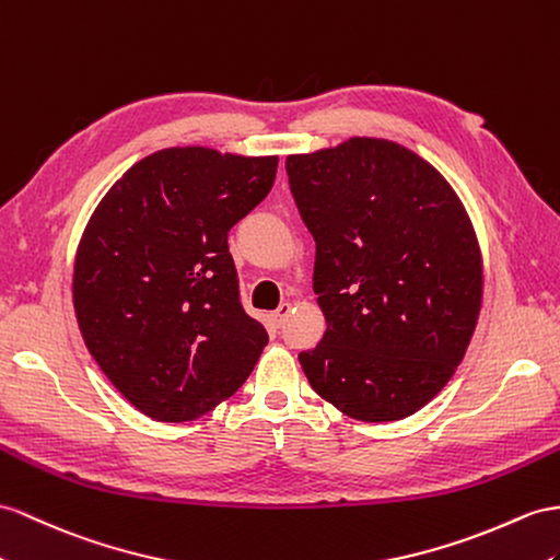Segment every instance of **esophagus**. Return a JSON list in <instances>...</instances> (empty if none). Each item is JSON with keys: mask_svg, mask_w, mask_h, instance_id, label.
Instances as JSON below:
<instances>
[{"mask_svg": "<svg viewBox=\"0 0 560 560\" xmlns=\"http://www.w3.org/2000/svg\"><path fill=\"white\" fill-rule=\"evenodd\" d=\"M289 314H291V303H281V305H279V310H275V312L269 314V322L275 324V326H281V324H283V319L289 317Z\"/></svg>", "mask_w": 560, "mask_h": 560, "instance_id": "obj_1", "label": "esophagus"}]
</instances>
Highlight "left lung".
<instances>
[{"label": "left lung", "mask_w": 560, "mask_h": 560, "mask_svg": "<svg viewBox=\"0 0 560 560\" xmlns=\"http://www.w3.org/2000/svg\"><path fill=\"white\" fill-rule=\"evenodd\" d=\"M317 243L326 331L305 376L350 419H407L462 364L482 305V255L462 198L402 143L352 137L285 158Z\"/></svg>", "instance_id": "8db88e82"}]
</instances>
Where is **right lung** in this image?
I'll return each mask as SVG.
<instances>
[{
    "label": "right lung",
    "mask_w": 560,
    "mask_h": 560,
    "mask_svg": "<svg viewBox=\"0 0 560 560\" xmlns=\"http://www.w3.org/2000/svg\"><path fill=\"white\" fill-rule=\"evenodd\" d=\"M277 155L172 147L141 158L84 226L73 305L84 346L153 421L212 411L250 376L265 326L238 300L229 229L265 200Z\"/></svg>",
    "instance_id": "right-lung-1"
}]
</instances>
